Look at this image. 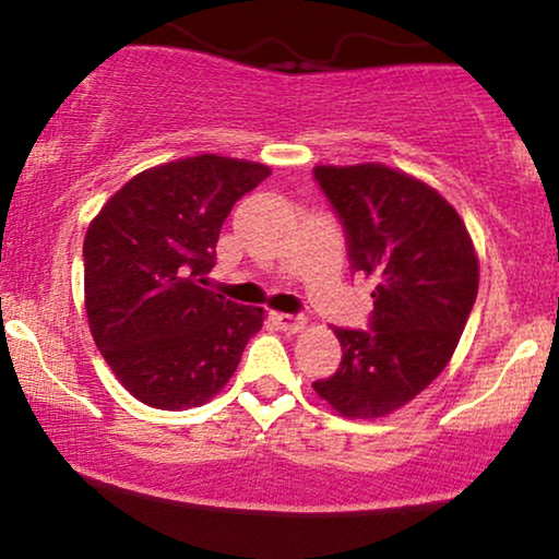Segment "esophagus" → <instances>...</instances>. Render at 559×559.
<instances>
[{"instance_id":"obj_1","label":"esophagus","mask_w":559,"mask_h":559,"mask_svg":"<svg viewBox=\"0 0 559 559\" xmlns=\"http://www.w3.org/2000/svg\"><path fill=\"white\" fill-rule=\"evenodd\" d=\"M272 320H274V325H277L280 331H285V333L302 331L305 323H308V320H305L302 316H289V312H274Z\"/></svg>"}]
</instances>
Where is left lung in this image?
<instances>
[{"label":"left lung","mask_w":559,"mask_h":559,"mask_svg":"<svg viewBox=\"0 0 559 559\" xmlns=\"http://www.w3.org/2000/svg\"><path fill=\"white\" fill-rule=\"evenodd\" d=\"M350 270L373 280L369 328H333L338 371L312 381L343 417H384L423 392L453 356L478 295L476 249L438 190L386 165H318Z\"/></svg>","instance_id":"1"}]
</instances>
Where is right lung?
Wrapping results in <instances>:
<instances>
[{
    "instance_id": "obj_1",
    "label": "right lung",
    "mask_w": 559,
    "mask_h": 559,
    "mask_svg": "<svg viewBox=\"0 0 559 559\" xmlns=\"http://www.w3.org/2000/svg\"><path fill=\"white\" fill-rule=\"evenodd\" d=\"M270 167L198 155L144 170L114 193L83 241L86 312L127 392L157 409L209 402L234 377L264 310L201 287L221 226Z\"/></svg>"
}]
</instances>
